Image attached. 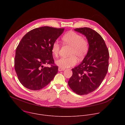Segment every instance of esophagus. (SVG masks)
<instances>
[{
    "label": "esophagus",
    "mask_w": 125,
    "mask_h": 125,
    "mask_svg": "<svg viewBox=\"0 0 125 125\" xmlns=\"http://www.w3.org/2000/svg\"><path fill=\"white\" fill-rule=\"evenodd\" d=\"M65 70L64 68H61V67H59L58 68V71H64Z\"/></svg>",
    "instance_id": "obj_1"
}]
</instances>
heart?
<instances>
[{"label": "heart", "mask_w": 125, "mask_h": 125, "mask_svg": "<svg viewBox=\"0 0 125 125\" xmlns=\"http://www.w3.org/2000/svg\"><path fill=\"white\" fill-rule=\"evenodd\" d=\"M62 41L66 44L72 46L70 57H62L56 61L57 65L63 68L73 67L77 63V59H83L89 50L88 41L83 39L82 35L75 31H70L65 33L62 38ZM60 44L57 41L52 43L51 51L55 56H57L60 50Z\"/></svg>", "instance_id": "b5f03b06"}]
</instances>
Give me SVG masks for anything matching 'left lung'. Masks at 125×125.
<instances>
[{
    "mask_svg": "<svg viewBox=\"0 0 125 125\" xmlns=\"http://www.w3.org/2000/svg\"><path fill=\"white\" fill-rule=\"evenodd\" d=\"M86 37L89 50L83 62L72 69L68 85L74 93L84 95L94 91L101 84L108 72L109 53L101 35L90 28L74 30Z\"/></svg>",
    "mask_w": 125,
    "mask_h": 125,
    "instance_id": "left-lung-1",
    "label": "left lung"
}]
</instances>
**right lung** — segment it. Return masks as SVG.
Instances as JSON below:
<instances>
[{
    "label": "right lung",
    "instance_id": "1",
    "mask_svg": "<svg viewBox=\"0 0 125 125\" xmlns=\"http://www.w3.org/2000/svg\"><path fill=\"white\" fill-rule=\"evenodd\" d=\"M64 28L44 26L34 29L21 39L16 50L15 70L21 84L32 91L46 86L58 72L51 46ZM49 64L50 67H44Z\"/></svg>",
    "mask_w": 125,
    "mask_h": 125
}]
</instances>
